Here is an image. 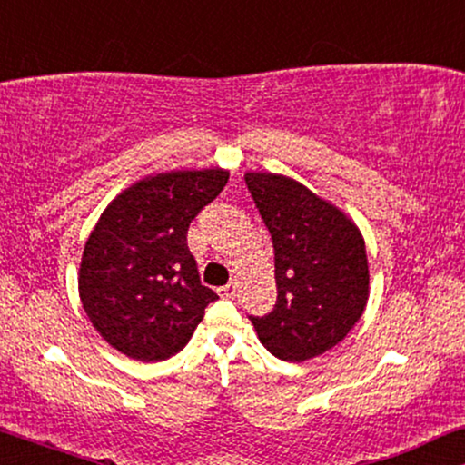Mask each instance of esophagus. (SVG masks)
Instances as JSON below:
<instances>
[{
	"mask_svg": "<svg viewBox=\"0 0 465 465\" xmlns=\"http://www.w3.org/2000/svg\"><path fill=\"white\" fill-rule=\"evenodd\" d=\"M218 294L224 298H234V294H237V282H228L226 285H222V288H218Z\"/></svg>",
	"mask_w": 465,
	"mask_h": 465,
	"instance_id": "34e87169",
	"label": "esophagus"
}]
</instances>
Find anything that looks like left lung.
<instances>
[{
  "instance_id": "8db88e82",
  "label": "left lung",
  "mask_w": 465,
  "mask_h": 465,
  "mask_svg": "<svg viewBox=\"0 0 465 465\" xmlns=\"http://www.w3.org/2000/svg\"><path fill=\"white\" fill-rule=\"evenodd\" d=\"M275 250L277 302L250 320L272 355L302 361L345 339L368 301L366 245L351 218L277 173H245Z\"/></svg>"
}]
</instances>
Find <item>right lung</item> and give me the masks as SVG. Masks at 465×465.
I'll return each mask as SVG.
<instances>
[{
	"label": "right lung",
	"instance_id": "1",
	"mask_svg": "<svg viewBox=\"0 0 465 465\" xmlns=\"http://www.w3.org/2000/svg\"><path fill=\"white\" fill-rule=\"evenodd\" d=\"M228 182L224 169L167 171L120 193L94 224L78 275L94 330L139 361L188 345L218 294L201 283L188 226Z\"/></svg>",
	"mask_w": 465,
	"mask_h": 465
}]
</instances>
